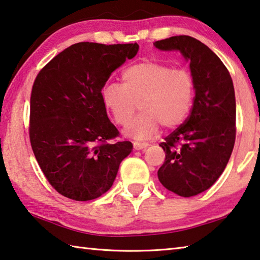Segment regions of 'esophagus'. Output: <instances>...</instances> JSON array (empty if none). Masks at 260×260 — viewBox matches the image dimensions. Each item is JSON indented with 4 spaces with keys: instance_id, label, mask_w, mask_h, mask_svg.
<instances>
[{
    "instance_id": "34e87169",
    "label": "esophagus",
    "mask_w": 260,
    "mask_h": 260,
    "mask_svg": "<svg viewBox=\"0 0 260 260\" xmlns=\"http://www.w3.org/2000/svg\"><path fill=\"white\" fill-rule=\"evenodd\" d=\"M148 145L146 143H138V142H134V149L135 151H140V149L146 148Z\"/></svg>"
}]
</instances>
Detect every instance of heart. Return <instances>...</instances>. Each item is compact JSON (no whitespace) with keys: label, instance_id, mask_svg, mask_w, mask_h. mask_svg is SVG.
Instances as JSON below:
<instances>
[{"label":"heart","instance_id":"1","mask_svg":"<svg viewBox=\"0 0 260 260\" xmlns=\"http://www.w3.org/2000/svg\"><path fill=\"white\" fill-rule=\"evenodd\" d=\"M123 84L108 82L102 99L118 125H126L140 104L142 112L126 126L125 135L135 139L153 137L162 124L166 129L183 124L195 97V83L184 68L157 61H142L122 72Z\"/></svg>","mask_w":260,"mask_h":260}]
</instances>
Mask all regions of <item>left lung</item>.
<instances>
[{
	"label": "left lung",
	"mask_w": 260,
	"mask_h": 260,
	"mask_svg": "<svg viewBox=\"0 0 260 260\" xmlns=\"http://www.w3.org/2000/svg\"><path fill=\"white\" fill-rule=\"evenodd\" d=\"M165 51L178 50L195 83L189 116L160 144L166 160L157 171L167 189L184 198L204 192L216 183L229 163L236 135V104L230 72L219 57L187 35L154 42Z\"/></svg>",
	"instance_id": "1"
}]
</instances>
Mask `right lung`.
I'll return each instance as SVG.
<instances>
[{
    "label": "right lung",
    "instance_id": "obj_1",
    "mask_svg": "<svg viewBox=\"0 0 260 260\" xmlns=\"http://www.w3.org/2000/svg\"><path fill=\"white\" fill-rule=\"evenodd\" d=\"M137 43H75L36 76L30 94L29 139L50 185L75 201L99 198L112 187L133 151L109 121L102 89L112 73L133 59Z\"/></svg>",
    "mask_w": 260,
    "mask_h": 260
}]
</instances>
